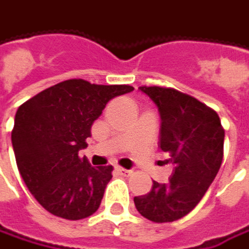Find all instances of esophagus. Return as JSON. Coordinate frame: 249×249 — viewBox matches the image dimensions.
<instances>
[{"label":"esophagus","mask_w":249,"mask_h":249,"mask_svg":"<svg viewBox=\"0 0 249 249\" xmlns=\"http://www.w3.org/2000/svg\"><path fill=\"white\" fill-rule=\"evenodd\" d=\"M115 171H117L118 174H121V176H129V174H131L129 170H126V168L123 167H115Z\"/></svg>","instance_id":"1"}]
</instances>
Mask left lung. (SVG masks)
Masks as SVG:
<instances>
[{
  "label": "left lung",
  "instance_id": "obj_1",
  "mask_svg": "<svg viewBox=\"0 0 249 249\" xmlns=\"http://www.w3.org/2000/svg\"><path fill=\"white\" fill-rule=\"evenodd\" d=\"M139 90L160 115V149L173 164L167 182L153 181L150 192L135 196L147 220L166 223L188 214L213 182L223 160L224 129L216 111L188 94L159 86Z\"/></svg>",
  "mask_w": 249,
  "mask_h": 249
}]
</instances>
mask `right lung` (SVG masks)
<instances>
[{
	"instance_id": "add662e5",
	"label": "right lung",
	"mask_w": 249,
	"mask_h": 249,
	"mask_svg": "<svg viewBox=\"0 0 249 249\" xmlns=\"http://www.w3.org/2000/svg\"><path fill=\"white\" fill-rule=\"evenodd\" d=\"M128 85H92L70 79L40 92L18 108L12 146L30 194L51 214L68 220L99 209L113 166L93 167L79 150L88 147L93 123Z\"/></svg>"
}]
</instances>
